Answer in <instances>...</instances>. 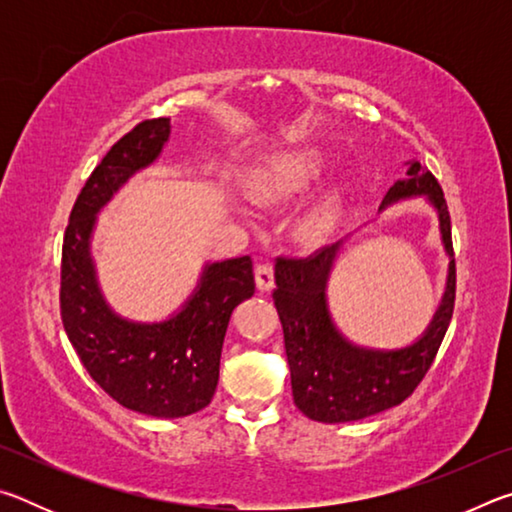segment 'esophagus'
<instances>
[{
  "label": "esophagus",
  "instance_id": "esophagus-1",
  "mask_svg": "<svg viewBox=\"0 0 512 512\" xmlns=\"http://www.w3.org/2000/svg\"><path fill=\"white\" fill-rule=\"evenodd\" d=\"M255 284L262 293L273 289V266L271 264L264 262L255 268Z\"/></svg>",
  "mask_w": 512,
  "mask_h": 512
}]
</instances>
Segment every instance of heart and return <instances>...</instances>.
Returning a JSON list of instances; mask_svg holds the SVG:
<instances>
[{"label": "heart", "instance_id": "obj_1", "mask_svg": "<svg viewBox=\"0 0 512 512\" xmlns=\"http://www.w3.org/2000/svg\"><path fill=\"white\" fill-rule=\"evenodd\" d=\"M327 169V158L316 149H302L275 155L253 176V196L262 203L289 201L318 183ZM339 194H327L302 221L307 237H318L332 225L339 212Z\"/></svg>", "mask_w": 512, "mask_h": 512}]
</instances>
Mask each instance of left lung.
Instances as JSON below:
<instances>
[{
    "instance_id": "left-lung-1",
    "label": "left lung",
    "mask_w": 512,
    "mask_h": 512,
    "mask_svg": "<svg viewBox=\"0 0 512 512\" xmlns=\"http://www.w3.org/2000/svg\"><path fill=\"white\" fill-rule=\"evenodd\" d=\"M406 178L388 189L379 212L409 198H427L438 214L440 241L449 257L445 293L436 314L404 348H368L336 327L327 302V282L345 241L307 259H280L273 302L284 332L291 391L298 409L316 422H354L402 404L431 368L445 339L456 296L452 223L438 180L418 160L406 162Z\"/></svg>"
}]
</instances>
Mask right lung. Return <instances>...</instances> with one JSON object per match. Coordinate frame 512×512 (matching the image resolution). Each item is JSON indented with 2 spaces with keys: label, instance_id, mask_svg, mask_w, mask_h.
Instances as JSON below:
<instances>
[{
  "label": "right lung",
  "instance_id": "add662e5",
  "mask_svg": "<svg viewBox=\"0 0 512 512\" xmlns=\"http://www.w3.org/2000/svg\"><path fill=\"white\" fill-rule=\"evenodd\" d=\"M169 135V117L146 119L106 153L69 214L60 266V316L85 370L112 400L153 418H185L212 402L230 314L255 293L244 255L207 262L192 296L155 323L119 316L103 296L92 257L97 216L160 158Z\"/></svg>",
  "mask_w": 512,
  "mask_h": 512
}]
</instances>
